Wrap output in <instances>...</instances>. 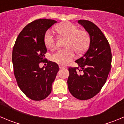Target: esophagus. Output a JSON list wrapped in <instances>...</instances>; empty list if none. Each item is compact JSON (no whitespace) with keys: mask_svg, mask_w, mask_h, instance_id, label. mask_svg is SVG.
Listing matches in <instances>:
<instances>
[{"mask_svg":"<svg viewBox=\"0 0 124 124\" xmlns=\"http://www.w3.org/2000/svg\"><path fill=\"white\" fill-rule=\"evenodd\" d=\"M59 68H60V69H63V68H65L66 67H64V66H63L60 65V66H59Z\"/></svg>","mask_w":124,"mask_h":124,"instance_id":"34e87169","label":"esophagus"}]
</instances>
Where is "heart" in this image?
<instances>
[{"instance_id":"1","label":"heart","mask_w":124,"mask_h":124,"mask_svg":"<svg viewBox=\"0 0 124 124\" xmlns=\"http://www.w3.org/2000/svg\"><path fill=\"white\" fill-rule=\"evenodd\" d=\"M56 31L63 37L68 38L64 50H58L53 53L51 59L53 62L64 65L74 58V50L78 53H81L87 48L90 42L88 33L84 30H79L77 26L71 23L64 22L56 27ZM56 40L52 33L47 31L44 36V43L49 50L55 46Z\"/></svg>"}]
</instances>
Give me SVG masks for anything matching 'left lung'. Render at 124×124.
<instances>
[{"instance_id": "1", "label": "left lung", "mask_w": 124, "mask_h": 124, "mask_svg": "<svg viewBox=\"0 0 124 124\" xmlns=\"http://www.w3.org/2000/svg\"><path fill=\"white\" fill-rule=\"evenodd\" d=\"M78 23L88 32L90 45L84 55L75 61L78 67L68 68L67 83L74 97L87 100L99 93L106 83L111 69V49L107 38L94 23L86 20H79Z\"/></svg>"}]
</instances>
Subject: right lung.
<instances>
[{
  "instance_id": "1",
  "label": "right lung",
  "mask_w": 124,
  "mask_h": 124,
  "mask_svg": "<svg viewBox=\"0 0 124 124\" xmlns=\"http://www.w3.org/2000/svg\"><path fill=\"white\" fill-rule=\"evenodd\" d=\"M54 20L41 18L25 26L17 37L12 51L14 72L18 87L28 98L35 101L45 99L51 92L52 83L59 71L58 65L47 61L44 36L48 28L56 23Z\"/></svg>"
}]
</instances>
